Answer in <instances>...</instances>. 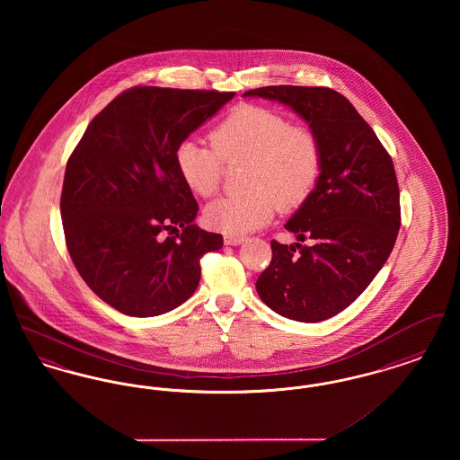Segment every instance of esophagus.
I'll return each mask as SVG.
<instances>
[{"label":"esophagus","instance_id":"1","mask_svg":"<svg viewBox=\"0 0 460 460\" xmlns=\"http://www.w3.org/2000/svg\"><path fill=\"white\" fill-rule=\"evenodd\" d=\"M243 241H244L243 236H233V234H226V236H224V243L229 244V246H238Z\"/></svg>","mask_w":460,"mask_h":460}]
</instances>
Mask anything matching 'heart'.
<instances>
[{"mask_svg": "<svg viewBox=\"0 0 460 460\" xmlns=\"http://www.w3.org/2000/svg\"><path fill=\"white\" fill-rule=\"evenodd\" d=\"M212 146L184 139L175 148V167L198 197L219 190L222 160L246 162L243 195L214 199L205 208L210 229L246 234L283 210L298 208L314 191L323 167L315 132L293 126L283 113L259 105H240L210 134Z\"/></svg>", "mask_w": 460, "mask_h": 460, "instance_id": "heart-1", "label": "heart"}]
</instances>
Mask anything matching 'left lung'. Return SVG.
<instances>
[{
	"instance_id": "1",
	"label": "left lung",
	"mask_w": 460,
	"mask_h": 460,
	"mask_svg": "<svg viewBox=\"0 0 460 460\" xmlns=\"http://www.w3.org/2000/svg\"><path fill=\"white\" fill-rule=\"evenodd\" d=\"M243 96L283 103L315 132L323 167L285 224L296 241H270L257 279L263 304L286 319L319 323L353 304L388 261L400 229L394 162L350 102L329 88L267 86Z\"/></svg>"
}]
</instances>
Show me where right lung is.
Instances as JSON below:
<instances>
[{
	"instance_id": "obj_1",
	"label": "right lung",
	"mask_w": 460,
	"mask_h": 460,
	"mask_svg": "<svg viewBox=\"0 0 460 460\" xmlns=\"http://www.w3.org/2000/svg\"><path fill=\"white\" fill-rule=\"evenodd\" d=\"M234 93L136 86L110 102L66 162L62 220L86 285L115 310L154 317L198 288L222 236L199 229L175 148ZM175 236L172 237V234Z\"/></svg>"
}]
</instances>
